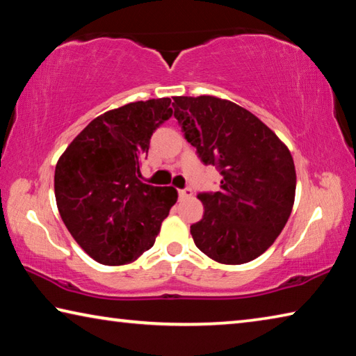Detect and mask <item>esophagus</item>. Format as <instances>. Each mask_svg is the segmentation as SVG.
I'll use <instances>...</instances> for the list:
<instances>
[{"label":"esophagus","mask_w":356,"mask_h":356,"mask_svg":"<svg viewBox=\"0 0 356 356\" xmlns=\"http://www.w3.org/2000/svg\"><path fill=\"white\" fill-rule=\"evenodd\" d=\"M193 195V190L191 188H182V190H179V197H190Z\"/></svg>","instance_id":"34e87169"}]
</instances>
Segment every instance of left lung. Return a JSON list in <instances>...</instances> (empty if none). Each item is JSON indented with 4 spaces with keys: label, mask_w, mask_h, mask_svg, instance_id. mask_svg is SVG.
Wrapping results in <instances>:
<instances>
[{
    "label": "left lung",
    "mask_w": 356,
    "mask_h": 356,
    "mask_svg": "<svg viewBox=\"0 0 356 356\" xmlns=\"http://www.w3.org/2000/svg\"><path fill=\"white\" fill-rule=\"evenodd\" d=\"M172 106L185 140L222 176L220 191L197 195L204 215L190 226L195 245L220 264L252 261L291 216L297 185L291 152L262 120L229 100L174 97Z\"/></svg>",
    "instance_id": "8db88e82"
}]
</instances>
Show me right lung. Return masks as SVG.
<instances>
[{"label":"right lung","mask_w":356,"mask_h":356,"mask_svg":"<svg viewBox=\"0 0 356 356\" xmlns=\"http://www.w3.org/2000/svg\"><path fill=\"white\" fill-rule=\"evenodd\" d=\"M171 99L106 111L69 144L55 170L59 215L76 243L104 265L134 262L152 248L177 201L174 186L140 177L150 138L172 116Z\"/></svg>","instance_id":"1"}]
</instances>
